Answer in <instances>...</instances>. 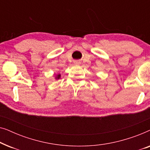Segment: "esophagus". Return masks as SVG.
Returning a JSON list of instances; mask_svg holds the SVG:
<instances>
[{
  "mask_svg": "<svg viewBox=\"0 0 150 150\" xmlns=\"http://www.w3.org/2000/svg\"><path fill=\"white\" fill-rule=\"evenodd\" d=\"M74 63H75L76 65H79V61H75Z\"/></svg>",
  "mask_w": 150,
  "mask_h": 150,
  "instance_id": "obj_1",
  "label": "esophagus"
}]
</instances>
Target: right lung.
I'll use <instances>...</instances> for the list:
<instances>
[{
	"label": "right lung",
	"instance_id": "right-lung-1",
	"mask_svg": "<svg viewBox=\"0 0 150 150\" xmlns=\"http://www.w3.org/2000/svg\"><path fill=\"white\" fill-rule=\"evenodd\" d=\"M60 76H61V75H60V74H59V75H57V79H60Z\"/></svg>",
	"mask_w": 150,
	"mask_h": 150
}]
</instances>
